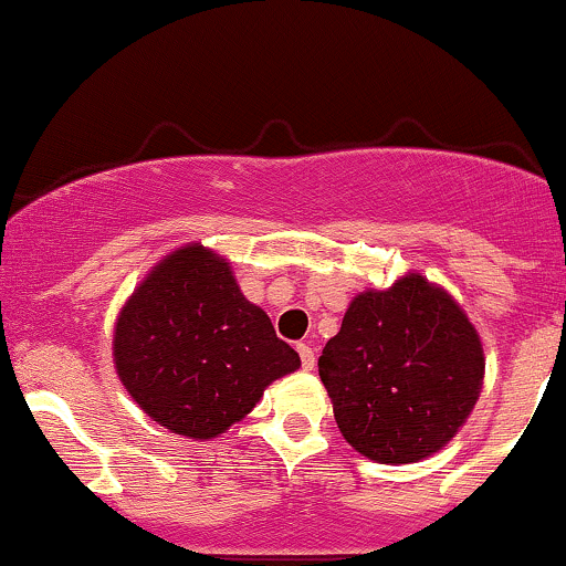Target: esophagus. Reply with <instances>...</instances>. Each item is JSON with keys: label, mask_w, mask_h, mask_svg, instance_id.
<instances>
[{"label": "esophagus", "mask_w": 566, "mask_h": 566, "mask_svg": "<svg viewBox=\"0 0 566 566\" xmlns=\"http://www.w3.org/2000/svg\"><path fill=\"white\" fill-rule=\"evenodd\" d=\"M296 349H298V357H302V368L304 370H315V365H317L315 349H312L310 344H296Z\"/></svg>", "instance_id": "34e87169"}]
</instances>
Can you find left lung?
Segmentation results:
<instances>
[{"mask_svg":"<svg viewBox=\"0 0 566 566\" xmlns=\"http://www.w3.org/2000/svg\"><path fill=\"white\" fill-rule=\"evenodd\" d=\"M317 365L344 440L391 467L440 453L484 381L480 334L421 272L352 298Z\"/></svg>","mask_w":566,"mask_h":566,"instance_id":"8db88e82","label":"left lung"}]
</instances>
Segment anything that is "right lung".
I'll use <instances>...</instances> for the list:
<instances>
[{
    "mask_svg": "<svg viewBox=\"0 0 566 566\" xmlns=\"http://www.w3.org/2000/svg\"><path fill=\"white\" fill-rule=\"evenodd\" d=\"M113 365L143 413L171 434L214 440L302 365L230 262L201 243L166 254L113 325Z\"/></svg>",
    "mask_w": 566,
    "mask_h": 566,
    "instance_id": "1",
    "label": "right lung"
}]
</instances>
